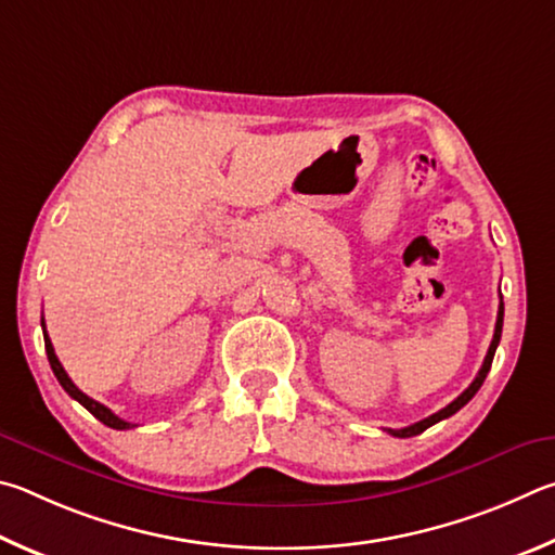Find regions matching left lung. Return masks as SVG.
Instances as JSON below:
<instances>
[{"label":"left lung","mask_w":555,"mask_h":555,"mask_svg":"<svg viewBox=\"0 0 555 555\" xmlns=\"http://www.w3.org/2000/svg\"><path fill=\"white\" fill-rule=\"evenodd\" d=\"M502 319H504V305L500 302V309H498V324H494V336H492V344H490V348H488V356H485V363H482V367H480V373L475 375V380L470 383L468 390H463L459 397H455V400H453L449 406H443V410H439V412H436V414L426 416V420L416 422V424H412V426H404V429H387V431H390L392 436H397V439H410V436H416V434L426 431V429H429V426H434L436 422H441V420H449L451 414H455V412L461 410V406L468 404V402L473 400V397H475V392H478L480 387H482L485 377H488V373H490L492 358H494V351H498V344H500V336H502Z\"/></svg>","instance_id":"left-lung-1"}]
</instances>
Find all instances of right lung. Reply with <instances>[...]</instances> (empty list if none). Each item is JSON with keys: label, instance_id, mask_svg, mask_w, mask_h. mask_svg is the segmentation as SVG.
<instances>
[{"label": "right lung", "instance_id": "right-lung-1", "mask_svg": "<svg viewBox=\"0 0 555 555\" xmlns=\"http://www.w3.org/2000/svg\"><path fill=\"white\" fill-rule=\"evenodd\" d=\"M41 326H43V338H46V353H48V363H51L53 373H55V377H57V383L63 385V390H65L67 395H70L73 400L80 402L87 412L94 414L96 420H100L102 424L112 426V429H119V431H124V429H131L133 424H129V422L119 420V416H116V414L109 410V406H104V404H100V402H94L92 397H87L82 390H77L75 383L70 380V377H67L65 367L61 365V361H57V356H55V351H53V344H51V338H48V334H46V324H43V322H41Z\"/></svg>", "mask_w": 555, "mask_h": 555}]
</instances>
